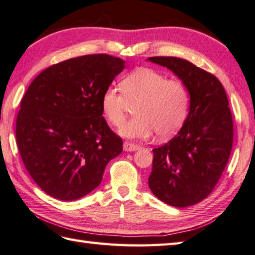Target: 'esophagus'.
Returning <instances> with one entry per match:
<instances>
[{
  "label": "esophagus",
  "instance_id": "1",
  "mask_svg": "<svg viewBox=\"0 0 255 255\" xmlns=\"http://www.w3.org/2000/svg\"><path fill=\"white\" fill-rule=\"evenodd\" d=\"M139 149V145L136 143L129 142V141H125L124 142V150L125 151H136Z\"/></svg>",
  "mask_w": 255,
  "mask_h": 255
}]
</instances>
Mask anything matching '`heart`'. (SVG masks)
<instances>
[{"label": "heart", "mask_w": 255, "mask_h": 255, "mask_svg": "<svg viewBox=\"0 0 255 255\" xmlns=\"http://www.w3.org/2000/svg\"><path fill=\"white\" fill-rule=\"evenodd\" d=\"M189 91L181 80L150 68L128 73L121 89L108 86L101 96L103 116L112 126L119 127L126 119L129 104H137L132 119L119 129L124 137L145 139L156 131L162 138L174 134L185 122L189 108Z\"/></svg>", "instance_id": "1"}]
</instances>
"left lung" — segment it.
Instances as JSON below:
<instances>
[{
  "mask_svg": "<svg viewBox=\"0 0 255 255\" xmlns=\"http://www.w3.org/2000/svg\"><path fill=\"white\" fill-rule=\"evenodd\" d=\"M187 85L189 112L183 127L169 142L153 149L149 187L162 202L187 207L213 192L228 163L234 122L220 81L185 59L151 57Z\"/></svg>",
  "mask_w": 255,
  "mask_h": 255,
  "instance_id": "obj_1",
  "label": "left lung"
}]
</instances>
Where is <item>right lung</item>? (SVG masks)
Wrapping results in <instances>:
<instances>
[{"label": "right lung", "instance_id": "1", "mask_svg": "<svg viewBox=\"0 0 255 255\" xmlns=\"http://www.w3.org/2000/svg\"><path fill=\"white\" fill-rule=\"evenodd\" d=\"M125 68L121 58L86 55L52 64L27 89L16 118V143L32 180L61 200L100 185L123 140L103 117L101 96Z\"/></svg>", "mask_w": 255, "mask_h": 255}]
</instances>
